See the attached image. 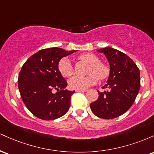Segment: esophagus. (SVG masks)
Masks as SVG:
<instances>
[{
  "label": "esophagus",
  "instance_id": "1",
  "mask_svg": "<svg viewBox=\"0 0 154 154\" xmlns=\"http://www.w3.org/2000/svg\"><path fill=\"white\" fill-rule=\"evenodd\" d=\"M87 91V90H77L76 92H78V93H85V92Z\"/></svg>",
  "mask_w": 154,
  "mask_h": 154
}]
</instances>
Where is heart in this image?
Returning a JSON list of instances; mask_svg holds the SVG:
<instances>
[{"instance_id":"b5f03b06","label":"heart","mask_w":154,"mask_h":154,"mask_svg":"<svg viewBox=\"0 0 154 154\" xmlns=\"http://www.w3.org/2000/svg\"><path fill=\"white\" fill-rule=\"evenodd\" d=\"M79 59L91 64L89 69L90 75L85 77L77 76L72 77L69 81V85L72 89L86 90L96 83L98 77L100 79H103L109 76V68L104 63L99 62V59L96 55L91 53L82 54L79 56ZM58 67L61 75L64 77H69L73 73L71 62L66 58L60 60Z\"/></svg>"}]
</instances>
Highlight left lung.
Returning <instances> with one entry per match:
<instances>
[{"instance_id": "left-lung-1", "label": "left lung", "mask_w": 154, "mask_h": 154, "mask_svg": "<svg viewBox=\"0 0 154 154\" xmlns=\"http://www.w3.org/2000/svg\"><path fill=\"white\" fill-rule=\"evenodd\" d=\"M103 53L110 66L106 84L108 91L98 93V98L91 103L93 114L102 119H114L122 115L132 106L140 88V70L132 60L111 47L97 51Z\"/></svg>"}]
</instances>
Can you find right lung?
I'll use <instances>...</instances> for the list:
<instances>
[{"label":"right lung","mask_w":154,"mask_h":154,"mask_svg":"<svg viewBox=\"0 0 154 154\" xmlns=\"http://www.w3.org/2000/svg\"><path fill=\"white\" fill-rule=\"evenodd\" d=\"M76 51L60 48L43 49L22 66L18 78L21 97L28 110L39 119H58L69 109L71 96L75 91L65 89L67 83L58 66L63 57ZM53 89L57 93H53Z\"/></svg>","instance_id":"add662e5"}]
</instances>
